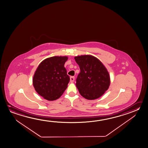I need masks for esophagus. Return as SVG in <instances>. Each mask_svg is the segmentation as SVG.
<instances>
[{
	"mask_svg": "<svg viewBox=\"0 0 148 148\" xmlns=\"http://www.w3.org/2000/svg\"><path fill=\"white\" fill-rule=\"evenodd\" d=\"M74 81H75V77H73V76L71 77H70V82L71 83H73L74 82Z\"/></svg>",
	"mask_w": 148,
	"mask_h": 148,
	"instance_id": "34e87169",
	"label": "esophagus"
}]
</instances>
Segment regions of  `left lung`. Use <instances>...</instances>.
<instances>
[{
  "instance_id": "obj_1",
  "label": "left lung",
  "mask_w": 148,
  "mask_h": 148,
  "mask_svg": "<svg viewBox=\"0 0 148 148\" xmlns=\"http://www.w3.org/2000/svg\"><path fill=\"white\" fill-rule=\"evenodd\" d=\"M80 73L76 86L81 96L88 100L101 97L108 89L110 77L108 71L98 59L92 56H75Z\"/></svg>"
}]
</instances>
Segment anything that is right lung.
<instances>
[{
	"mask_svg": "<svg viewBox=\"0 0 148 148\" xmlns=\"http://www.w3.org/2000/svg\"><path fill=\"white\" fill-rule=\"evenodd\" d=\"M67 56H53L45 59L38 66L33 79L36 92L49 101L59 98L67 87L70 77L64 64Z\"/></svg>",
	"mask_w": 148,
	"mask_h": 148,
	"instance_id": "obj_1",
	"label": "right lung"
}]
</instances>
